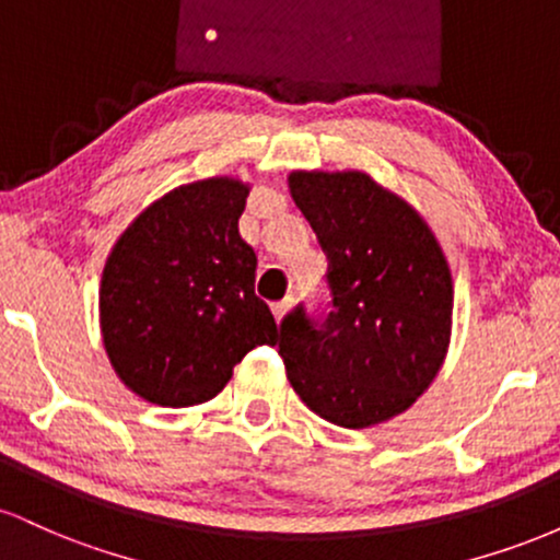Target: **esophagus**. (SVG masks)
Listing matches in <instances>:
<instances>
[{
	"mask_svg": "<svg viewBox=\"0 0 560 560\" xmlns=\"http://www.w3.org/2000/svg\"><path fill=\"white\" fill-rule=\"evenodd\" d=\"M289 307H292V298H287V300H281V302H273V318H276V324H281V320H284V316L289 313Z\"/></svg>",
	"mask_w": 560,
	"mask_h": 560,
	"instance_id": "obj_1",
	"label": "esophagus"
}]
</instances>
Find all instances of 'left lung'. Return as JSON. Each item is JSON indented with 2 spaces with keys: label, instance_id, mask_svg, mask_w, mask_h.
Instances as JSON below:
<instances>
[{
  "label": "left lung",
  "instance_id": "left-lung-1",
  "mask_svg": "<svg viewBox=\"0 0 560 560\" xmlns=\"http://www.w3.org/2000/svg\"><path fill=\"white\" fill-rule=\"evenodd\" d=\"M289 195L329 260L324 324L284 318L279 355L324 421L369 429L405 413L440 374L453 334V276L408 199L365 171H292Z\"/></svg>",
  "mask_w": 560,
  "mask_h": 560
}]
</instances>
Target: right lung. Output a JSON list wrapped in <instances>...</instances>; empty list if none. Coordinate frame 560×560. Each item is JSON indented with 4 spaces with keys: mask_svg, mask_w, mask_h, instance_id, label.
Returning <instances> with one entry per match:
<instances>
[{
    "mask_svg": "<svg viewBox=\"0 0 560 560\" xmlns=\"http://www.w3.org/2000/svg\"><path fill=\"white\" fill-rule=\"evenodd\" d=\"M249 189L236 176L182 184L115 240L102 268L100 331L113 371L141 400H213L253 347L279 339L255 294L258 258L240 236Z\"/></svg>",
    "mask_w": 560,
    "mask_h": 560,
    "instance_id": "1",
    "label": "right lung"
}]
</instances>
